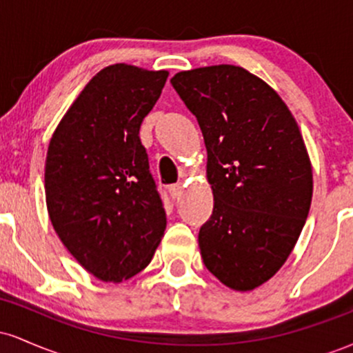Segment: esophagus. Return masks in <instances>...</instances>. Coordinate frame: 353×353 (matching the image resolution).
<instances>
[{"label": "esophagus", "mask_w": 353, "mask_h": 353, "mask_svg": "<svg viewBox=\"0 0 353 353\" xmlns=\"http://www.w3.org/2000/svg\"><path fill=\"white\" fill-rule=\"evenodd\" d=\"M169 194H171L172 199H177V197H181L182 190H184V185H182V182H176V184H171L168 188Z\"/></svg>", "instance_id": "1"}]
</instances>
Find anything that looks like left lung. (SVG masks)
<instances>
[{"label":"left lung","mask_w":353,"mask_h":353,"mask_svg":"<svg viewBox=\"0 0 353 353\" xmlns=\"http://www.w3.org/2000/svg\"><path fill=\"white\" fill-rule=\"evenodd\" d=\"M171 84L208 149L214 209L199 230L202 261L224 285L254 290L283 265L309 216L301 129L281 96L241 66L181 71Z\"/></svg>","instance_id":"left-lung-1"}]
</instances>
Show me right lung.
I'll return each instance as SVG.
<instances>
[{
  "instance_id": "obj_1",
  "label": "right lung",
  "mask_w": 353,
  "mask_h": 353,
  "mask_svg": "<svg viewBox=\"0 0 353 353\" xmlns=\"http://www.w3.org/2000/svg\"><path fill=\"white\" fill-rule=\"evenodd\" d=\"M168 71L104 68L84 86L50 141L44 192L61 242L89 274L123 282L151 262L165 230L139 129Z\"/></svg>"
}]
</instances>
